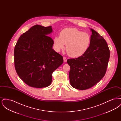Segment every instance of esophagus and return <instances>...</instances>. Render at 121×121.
<instances>
[{"label":"esophagus","mask_w":121,"mask_h":121,"mask_svg":"<svg viewBox=\"0 0 121 121\" xmlns=\"http://www.w3.org/2000/svg\"><path fill=\"white\" fill-rule=\"evenodd\" d=\"M67 58H66L65 57H63V61L64 63H66L67 62Z\"/></svg>","instance_id":"obj_1"}]
</instances>
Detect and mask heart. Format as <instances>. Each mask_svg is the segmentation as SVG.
<instances>
[{
	"label": "heart",
	"instance_id": "b5f03b06",
	"mask_svg": "<svg viewBox=\"0 0 121 121\" xmlns=\"http://www.w3.org/2000/svg\"><path fill=\"white\" fill-rule=\"evenodd\" d=\"M55 49L60 52L65 48L69 56L78 58L87 51L91 42L89 34L76 28H68L62 30L60 36H56L53 39Z\"/></svg>",
	"mask_w": 121,
	"mask_h": 121
}]
</instances>
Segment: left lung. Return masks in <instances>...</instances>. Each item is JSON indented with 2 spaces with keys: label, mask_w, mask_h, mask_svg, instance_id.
<instances>
[{
  "label": "left lung",
  "mask_w": 121,
  "mask_h": 121,
  "mask_svg": "<svg viewBox=\"0 0 121 121\" xmlns=\"http://www.w3.org/2000/svg\"><path fill=\"white\" fill-rule=\"evenodd\" d=\"M90 30L91 42L86 52L78 58L67 60L70 67V84L79 90L90 88L103 78L110 58L106 41L96 31Z\"/></svg>",
  "instance_id": "1"
}]
</instances>
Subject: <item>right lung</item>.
I'll return each instance as SVG.
<instances>
[{"label": "right lung", "instance_id": "1", "mask_svg": "<svg viewBox=\"0 0 121 121\" xmlns=\"http://www.w3.org/2000/svg\"><path fill=\"white\" fill-rule=\"evenodd\" d=\"M52 31V26L35 25L20 36L15 45V69L29 86H48L52 73L63 63V56L52 49L53 41L47 36Z\"/></svg>", "mask_w": 121, "mask_h": 121}]
</instances>
